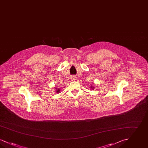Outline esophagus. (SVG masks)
Masks as SVG:
<instances>
[{
	"mask_svg": "<svg viewBox=\"0 0 148 148\" xmlns=\"http://www.w3.org/2000/svg\"><path fill=\"white\" fill-rule=\"evenodd\" d=\"M75 77L74 76H73H73H71V79L72 80H75Z\"/></svg>",
	"mask_w": 148,
	"mask_h": 148,
	"instance_id": "obj_1",
	"label": "esophagus"
}]
</instances>
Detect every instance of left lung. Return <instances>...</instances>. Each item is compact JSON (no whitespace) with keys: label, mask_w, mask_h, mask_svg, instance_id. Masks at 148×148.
Instances as JSON below:
<instances>
[{"label":"left lung","mask_w":148,"mask_h":148,"mask_svg":"<svg viewBox=\"0 0 148 148\" xmlns=\"http://www.w3.org/2000/svg\"><path fill=\"white\" fill-rule=\"evenodd\" d=\"M91 88H92V89H94L95 87H94V86H91ZM92 90H93V89H92Z\"/></svg>","instance_id":"8db88e82"}]
</instances>
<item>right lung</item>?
I'll return each mask as SVG.
<instances>
[{
	"mask_svg": "<svg viewBox=\"0 0 148 148\" xmlns=\"http://www.w3.org/2000/svg\"><path fill=\"white\" fill-rule=\"evenodd\" d=\"M56 93H59V92H60V88H56Z\"/></svg>",
	"mask_w": 148,
	"mask_h": 148,
	"instance_id": "add662e5",
	"label": "right lung"
}]
</instances>
